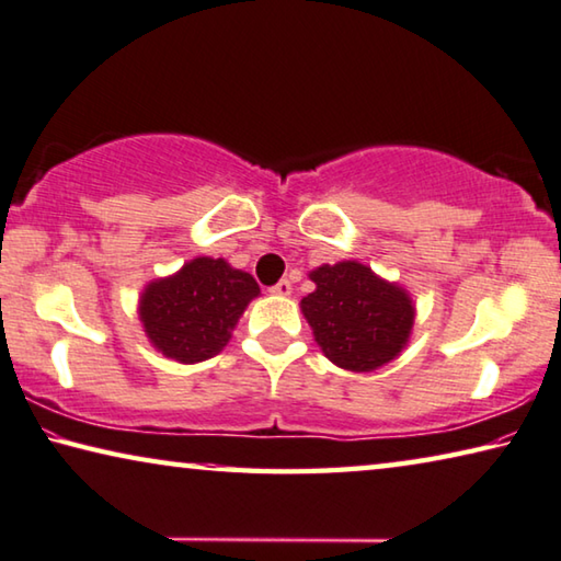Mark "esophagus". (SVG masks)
I'll return each instance as SVG.
<instances>
[{
	"label": "esophagus",
	"mask_w": 561,
	"mask_h": 561,
	"mask_svg": "<svg viewBox=\"0 0 561 561\" xmlns=\"http://www.w3.org/2000/svg\"><path fill=\"white\" fill-rule=\"evenodd\" d=\"M271 293H273V296H283V298L290 296V293H293L290 280H278V283H275V286L271 288Z\"/></svg>",
	"instance_id": "obj_1"
}]
</instances>
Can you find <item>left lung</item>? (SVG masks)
Listing matches in <instances>:
<instances>
[{
	"label": "left lung",
	"instance_id": "obj_1",
	"mask_svg": "<svg viewBox=\"0 0 561 561\" xmlns=\"http://www.w3.org/2000/svg\"><path fill=\"white\" fill-rule=\"evenodd\" d=\"M308 275L316 290L300 300V310L330 363L373 373L405 351L415 302L400 283L380 278L360 261L323 263Z\"/></svg>",
	"mask_w": 561,
	"mask_h": 561
}]
</instances>
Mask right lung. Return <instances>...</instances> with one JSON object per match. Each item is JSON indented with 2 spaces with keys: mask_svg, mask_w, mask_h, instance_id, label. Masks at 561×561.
I'll return each mask as SVG.
<instances>
[{
  "mask_svg": "<svg viewBox=\"0 0 561 561\" xmlns=\"http://www.w3.org/2000/svg\"><path fill=\"white\" fill-rule=\"evenodd\" d=\"M259 296L251 273L233 268L226 259L198 255L167 278L146 283L139 320L156 351L194 365L224 351L248 302Z\"/></svg>",
  "mask_w": 561,
  "mask_h": 561,
  "instance_id": "1",
  "label": "right lung"
}]
</instances>
